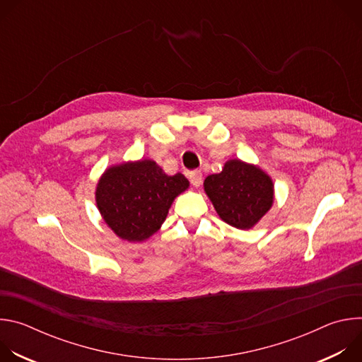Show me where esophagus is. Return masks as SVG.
<instances>
[{
    "label": "esophagus",
    "instance_id": "34e87169",
    "mask_svg": "<svg viewBox=\"0 0 362 362\" xmlns=\"http://www.w3.org/2000/svg\"><path fill=\"white\" fill-rule=\"evenodd\" d=\"M189 180L190 183L194 186V187H199L202 185V172L200 170H194V172H190L189 173Z\"/></svg>",
    "mask_w": 362,
    "mask_h": 362
}]
</instances>
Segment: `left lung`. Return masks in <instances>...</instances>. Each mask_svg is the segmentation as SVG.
Returning <instances> with one entry per match:
<instances>
[{"instance_id":"obj_1","label":"left lung","mask_w":362,"mask_h":362,"mask_svg":"<svg viewBox=\"0 0 362 362\" xmlns=\"http://www.w3.org/2000/svg\"><path fill=\"white\" fill-rule=\"evenodd\" d=\"M219 218L236 229H250L274 204V182L259 166L230 159L221 173L203 182Z\"/></svg>"}]
</instances>
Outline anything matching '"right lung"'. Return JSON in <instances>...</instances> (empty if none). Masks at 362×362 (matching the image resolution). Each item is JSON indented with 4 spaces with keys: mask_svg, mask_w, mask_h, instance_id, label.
<instances>
[{
    "mask_svg": "<svg viewBox=\"0 0 362 362\" xmlns=\"http://www.w3.org/2000/svg\"><path fill=\"white\" fill-rule=\"evenodd\" d=\"M187 187L182 173L169 176L154 160L123 162L100 176L95 204L120 239L143 242L160 229L173 200Z\"/></svg>",
    "mask_w": 362,
    "mask_h": 362,
    "instance_id": "right-lung-1",
    "label": "right lung"
}]
</instances>
